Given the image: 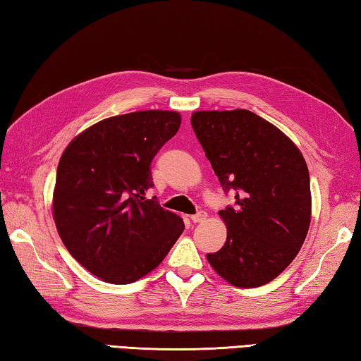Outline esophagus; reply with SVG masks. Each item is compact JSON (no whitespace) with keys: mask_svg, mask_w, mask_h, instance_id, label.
Segmentation results:
<instances>
[{"mask_svg":"<svg viewBox=\"0 0 361 361\" xmlns=\"http://www.w3.org/2000/svg\"><path fill=\"white\" fill-rule=\"evenodd\" d=\"M206 219H208V214H206L204 211H200L194 214V216H190V220L194 221V224H202V221H204Z\"/></svg>","mask_w":361,"mask_h":361,"instance_id":"obj_1","label":"esophagus"}]
</instances>
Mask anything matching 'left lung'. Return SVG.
<instances>
[{"label": "left lung", "instance_id": "1", "mask_svg": "<svg viewBox=\"0 0 361 361\" xmlns=\"http://www.w3.org/2000/svg\"><path fill=\"white\" fill-rule=\"evenodd\" d=\"M190 124L235 209L219 216L226 242L206 255L234 287L271 282L301 250L312 217L310 176L290 137L250 110L195 111Z\"/></svg>", "mask_w": 361, "mask_h": 361}]
</instances>
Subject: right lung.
<instances>
[{"label": "right lung", "mask_w": 361, "mask_h": 361, "mask_svg": "<svg viewBox=\"0 0 361 361\" xmlns=\"http://www.w3.org/2000/svg\"><path fill=\"white\" fill-rule=\"evenodd\" d=\"M181 126L178 111L144 110L96 122L59 161L52 217L70 255L99 279L132 283L163 262L185 229L166 211L150 163Z\"/></svg>", "instance_id": "right-lung-1"}]
</instances>
